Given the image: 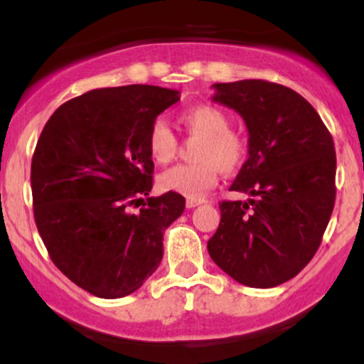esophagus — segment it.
<instances>
[{
    "mask_svg": "<svg viewBox=\"0 0 364 364\" xmlns=\"http://www.w3.org/2000/svg\"><path fill=\"white\" fill-rule=\"evenodd\" d=\"M202 203H205V200H203V198H188L186 200V208H195V207L202 205Z\"/></svg>",
    "mask_w": 364,
    "mask_h": 364,
    "instance_id": "34e87169",
    "label": "esophagus"
}]
</instances>
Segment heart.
<instances>
[{
	"instance_id": "b5f03b06",
	"label": "heart",
	"mask_w": 364,
	"mask_h": 364,
	"mask_svg": "<svg viewBox=\"0 0 364 364\" xmlns=\"http://www.w3.org/2000/svg\"><path fill=\"white\" fill-rule=\"evenodd\" d=\"M188 135L200 139L191 164H178L159 174V186L186 198H200L217 183L220 169L235 173L246 159V141L229 129V118L208 104L190 107L179 116ZM147 149L157 164H168L176 156L178 140L164 121L157 119L149 129Z\"/></svg>"
}]
</instances>
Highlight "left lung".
Instances as JSON below:
<instances>
[{
    "mask_svg": "<svg viewBox=\"0 0 364 364\" xmlns=\"http://www.w3.org/2000/svg\"><path fill=\"white\" fill-rule=\"evenodd\" d=\"M214 101L240 112L248 159L220 202L208 255L248 287H275L315 257L336 203V147L306 99L267 80L215 83Z\"/></svg>",
    "mask_w": 364,
    "mask_h": 364,
    "instance_id": "left-lung-1",
    "label": "left lung"
}]
</instances>
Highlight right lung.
Wrapping results in <instances>:
<instances>
[{
    "label": "right lung",
    "instance_id": "add662e5",
    "mask_svg": "<svg viewBox=\"0 0 364 364\" xmlns=\"http://www.w3.org/2000/svg\"><path fill=\"white\" fill-rule=\"evenodd\" d=\"M178 101V90L156 85L95 89L58 107L37 140V231L54 265L90 294L116 299L139 289L162 260L164 231L185 210L179 193L149 196V129Z\"/></svg>",
    "mask_w": 364,
    "mask_h": 364
}]
</instances>
